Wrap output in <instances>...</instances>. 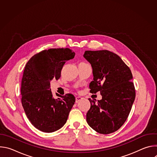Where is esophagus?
I'll return each mask as SVG.
<instances>
[{"mask_svg":"<svg viewBox=\"0 0 157 157\" xmlns=\"http://www.w3.org/2000/svg\"><path fill=\"white\" fill-rule=\"evenodd\" d=\"M83 99V98L81 97V96H78L76 98V103H78L79 101H81L82 99Z\"/></svg>","mask_w":157,"mask_h":157,"instance_id":"obj_1","label":"esophagus"}]
</instances>
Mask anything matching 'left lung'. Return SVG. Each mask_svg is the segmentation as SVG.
Segmentation results:
<instances>
[{
    "instance_id": "left-lung-1",
    "label": "left lung",
    "mask_w": 157,
    "mask_h": 157,
    "mask_svg": "<svg viewBox=\"0 0 157 157\" xmlns=\"http://www.w3.org/2000/svg\"><path fill=\"white\" fill-rule=\"evenodd\" d=\"M83 56L93 68L90 93L100 91L102 96L97 103L89 99L91 107L86 114L87 122L99 133L114 132L127 120L135 100L132 72L117 55L108 50L86 51Z\"/></svg>"
}]
</instances>
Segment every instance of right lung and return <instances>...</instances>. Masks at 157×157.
I'll return each instance as SVG.
<instances>
[{"instance_id":"1","label":"right lung","mask_w":157,"mask_h":157,"mask_svg":"<svg viewBox=\"0 0 157 157\" xmlns=\"http://www.w3.org/2000/svg\"><path fill=\"white\" fill-rule=\"evenodd\" d=\"M70 48H51L33 56L25 65L21 79V104L32 124L43 132H53L66 122L75 104L71 94L54 99L50 81L58 80L66 61L74 58Z\"/></svg>"}]
</instances>
